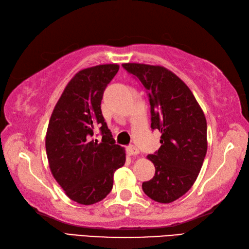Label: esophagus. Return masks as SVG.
Returning a JSON list of instances; mask_svg holds the SVG:
<instances>
[{
  "label": "esophagus",
  "instance_id": "esophagus-1",
  "mask_svg": "<svg viewBox=\"0 0 249 249\" xmlns=\"http://www.w3.org/2000/svg\"><path fill=\"white\" fill-rule=\"evenodd\" d=\"M126 151H128V153H129L130 155H136V154H138V153H139V150H138V148H137V147H135L134 144H130V145H128V147H126Z\"/></svg>",
  "mask_w": 249,
  "mask_h": 249
}]
</instances>
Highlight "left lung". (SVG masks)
<instances>
[{
	"label": "left lung",
	"instance_id": "1",
	"mask_svg": "<svg viewBox=\"0 0 249 249\" xmlns=\"http://www.w3.org/2000/svg\"><path fill=\"white\" fill-rule=\"evenodd\" d=\"M123 68L141 82L149 97L151 129L161 133L160 148L148 159L154 163L152 179L142 190L159 203H171L190 189L207 152V123L196 97L172 71L139 63Z\"/></svg>",
	"mask_w": 249,
	"mask_h": 249
}]
</instances>
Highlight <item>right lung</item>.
<instances>
[{
    "mask_svg": "<svg viewBox=\"0 0 249 249\" xmlns=\"http://www.w3.org/2000/svg\"><path fill=\"white\" fill-rule=\"evenodd\" d=\"M119 65L104 64L78 71L64 89L48 124L45 148L51 171L72 201L92 205L113 188L114 172L125 162L101 112V100ZM98 127L101 143L91 137Z\"/></svg>",
    "mask_w": 249,
    "mask_h": 249,
    "instance_id": "right-lung-1",
    "label": "right lung"
}]
</instances>
